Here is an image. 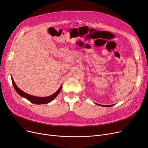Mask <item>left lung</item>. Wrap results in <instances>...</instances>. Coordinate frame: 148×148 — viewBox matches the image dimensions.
Segmentation results:
<instances>
[{
    "mask_svg": "<svg viewBox=\"0 0 148 148\" xmlns=\"http://www.w3.org/2000/svg\"><path fill=\"white\" fill-rule=\"evenodd\" d=\"M96 105H99V106H104V107H110V106H114V105H100V104H97V103H95Z\"/></svg>",
    "mask_w": 148,
    "mask_h": 148,
    "instance_id": "8db88e82",
    "label": "left lung"
}]
</instances>
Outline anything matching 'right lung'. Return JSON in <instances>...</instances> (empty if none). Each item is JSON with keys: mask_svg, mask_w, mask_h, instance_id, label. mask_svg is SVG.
<instances>
[{"mask_svg": "<svg viewBox=\"0 0 148 148\" xmlns=\"http://www.w3.org/2000/svg\"><path fill=\"white\" fill-rule=\"evenodd\" d=\"M11 80H12V85H13L15 90L16 91V92L20 95L21 97H24L25 99H27L28 100H29L30 102H31L32 103H34V104H47L48 103L51 102V101H53L58 94L60 93V92L61 91V89H62V85L60 86V87L59 88V89L57 90V91L54 93L53 94L49 96H48V97H36V96H33V95H31L28 94H27L26 92H23V91L21 89H19L17 86L16 85V83L12 79L11 77Z\"/></svg>", "mask_w": 148, "mask_h": 148, "instance_id": "1", "label": "right lung"}]
</instances>
